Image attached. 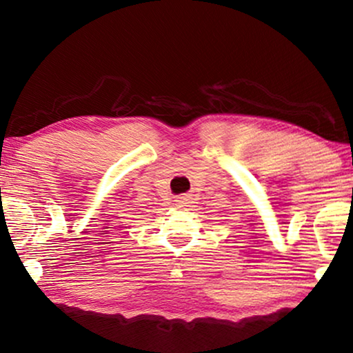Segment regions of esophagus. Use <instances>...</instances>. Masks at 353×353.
I'll use <instances>...</instances> for the list:
<instances>
[{
  "label": "esophagus",
  "instance_id": "obj_1",
  "mask_svg": "<svg viewBox=\"0 0 353 353\" xmlns=\"http://www.w3.org/2000/svg\"><path fill=\"white\" fill-rule=\"evenodd\" d=\"M177 201H179V203H185V199H179Z\"/></svg>",
  "mask_w": 353,
  "mask_h": 353
}]
</instances>
